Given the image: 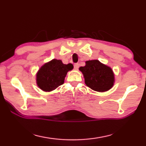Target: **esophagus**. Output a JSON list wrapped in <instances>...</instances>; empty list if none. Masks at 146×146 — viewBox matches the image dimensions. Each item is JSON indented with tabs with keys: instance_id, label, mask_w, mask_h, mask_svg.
Listing matches in <instances>:
<instances>
[{
	"instance_id": "1",
	"label": "esophagus",
	"mask_w": 146,
	"mask_h": 146,
	"mask_svg": "<svg viewBox=\"0 0 146 146\" xmlns=\"http://www.w3.org/2000/svg\"><path fill=\"white\" fill-rule=\"evenodd\" d=\"M74 68H75V70H77V69L79 68V64L78 63L75 64V65H74Z\"/></svg>"
}]
</instances>
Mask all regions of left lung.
I'll return each mask as SVG.
<instances>
[{"label": "left lung", "instance_id": "obj_1", "mask_svg": "<svg viewBox=\"0 0 146 146\" xmlns=\"http://www.w3.org/2000/svg\"><path fill=\"white\" fill-rule=\"evenodd\" d=\"M84 78L85 84L91 90L105 92L113 88L115 75L112 69L98 60L86 62V66L79 68Z\"/></svg>", "mask_w": 146, "mask_h": 146}]
</instances>
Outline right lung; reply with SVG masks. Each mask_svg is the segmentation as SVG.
Instances as JSON below:
<instances>
[{
    "label": "right lung",
    "instance_id": "1",
    "mask_svg": "<svg viewBox=\"0 0 146 146\" xmlns=\"http://www.w3.org/2000/svg\"><path fill=\"white\" fill-rule=\"evenodd\" d=\"M73 69V64H64L60 60L53 59L42 66L37 71L36 85L46 92L55 90L63 84L68 72Z\"/></svg>",
    "mask_w": 146,
    "mask_h": 146
}]
</instances>
